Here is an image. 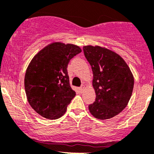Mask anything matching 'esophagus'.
<instances>
[{
    "instance_id": "obj_1",
    "label": "esophagus",
    "mask_w": 154,
    "mask_h": 154,
    "mask_svg": "<svg viewBox=\"0 0 154 154\" xmlns=\"http://www.w3.org/2000/svg\"><path fill=\"white\" fill-rule=\"evenodd\" d=\"M85 85H82L81 86H80V91H81V92H82V91H83L85 90Z\"/></svg>"
}]
</instances>
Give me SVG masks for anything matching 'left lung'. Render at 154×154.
<instances>
[{
  "mask_svg": "<svg viewBox=\"0 0 154 154\" xmlns=\"http://www.w3.org/2000/svg\"><path fill=\"white\" fill-rule=\"evenodd\" d=\"M83 51L91 66L96 94V100L88 109L97 119H111L127 106L134 88V76L123 58L112 50L88 45L83 46Z\"/></svg>",
  "mask_w": 154,
  "mask_h": 154,
  "instance_id": "obj_1",
  "label": "left lung"
}]
</instances>
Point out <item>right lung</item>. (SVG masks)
Returning <instances> with one entry per match:
<instances>
[{
  "instance_id": "1",
  "label": "right lung",
  "mask_w": 154,
  "mask_h": 154,
  "mask_svg": "<svg viewBox=\"0 0 154 154\" xmlns=\"http://www.w3.org/2000/svg\"><path fill=\"white\" fill-rule=\"evenodd\" d=\"M82 51L76 45L53 42L38 51L30 61L24 78L26 98L39 115L57 119L66 113L75 97L71 88L67 66Z\"/></svg>"
}]
</instances>
